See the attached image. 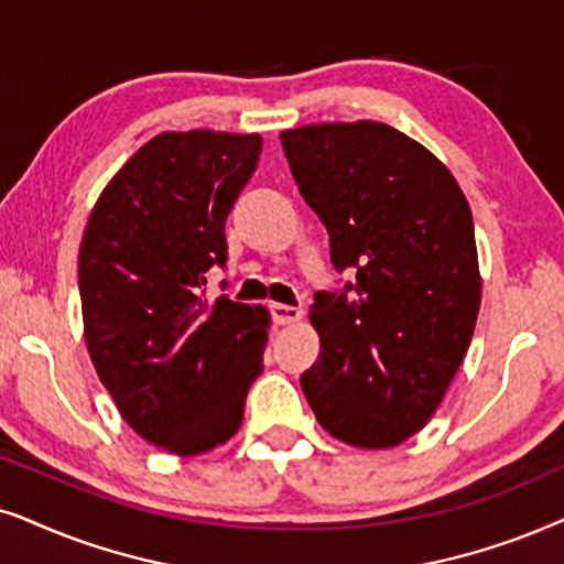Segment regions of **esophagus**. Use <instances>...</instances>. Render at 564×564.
Listing matches in <instances>:
<instances>
[{
  "label": "esophagus",
  "instance_id": "obj_1",
  "mask_svg": "<svg viewBox=\"0 0 564 564\" xmlns=\"http://www.w3.org/2000/svg\"><path fill=\"white\" fill-rule=\"evenodd\" d=\"M270 317L275 325H294L304 317L302 306H289V304H270Z\"/></svg>",
  "mask_w": 564,
  "mask_h": 564
}]
</instances>
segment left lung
Wrapping results in <instances>:
<instances>
[{
	"instance_id": "obj_1",
	"label": "left lung",
	"mask_w": 564,
	"mask_h": 564,
	"mask_svg": "<svg viewBox=\"0 0 564 564\" xmlns=\"http://www.w3.org/2000/svg\"><path fill=\"white\" fill-rule=\"evenodd\" d=\"M291 175L356 281L317 291L322 352L306 402L335 438L387 448L417 433L467 356L479 312L475 224L452 172L379 120L281 133Z\"/></svg>"
}]
</instances>
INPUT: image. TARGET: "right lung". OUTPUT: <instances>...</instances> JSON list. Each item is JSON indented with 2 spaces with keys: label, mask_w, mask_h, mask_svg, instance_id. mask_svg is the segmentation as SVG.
Wrapping results in <instances>:
<instances>
[{
  "label": "right lung",
  "mask_w": 564,
  "mask_h": 564,
  "mask_svg": "<svg viewBox=\"0 0 564 564\" xmlns=\"http://www.w3.org/2000/svg\"><path fill=\"white\" fill-rule=\"evenodd\" d=\"M260 149L258 133H160L110 180L82 237L89 358L126 423L164 452L229 441L262 371L268 312L206 296Z\"/></svg>",
  "instance_id": "right-lung-1"
}]
</instances>
